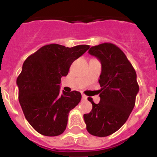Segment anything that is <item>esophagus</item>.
I'll use <instances>...</instances> for the list:
<instances>
[{"mask_svg": "<svg viewBox=\"0 0 157 157\" xmlns=\"http://www.w3.org/2000/svg\"><path fill=\"white\" fill-rule=\"evenodd\" d=\"M82 98H83L84 100H86V99H87V96L85 95V94H82Z\"/></svg>", "mask_w": 157, "mask_h": 157, "instance_id": "esophagus-1", "label": "esophagus"}]
</instances>
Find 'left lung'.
I'll return each instance as SVG.
<instances>
[{
	"mask_svg": "<svg viewBox=\"0 0 157 157\" xmlns=\"http://www.w3.org/2000/svg\"><path fill=\"white\" fill-rule=\"evenodd\" d=\"M89 54L99 59L100 102L93 99L92 110L84 115L87 131L92 135L106 137L118 130L129 118L135 105L139 86L136 71L119 47L112 43L92 46Z\"/></svg>",
	"mask_w": 157,
	"mask_h": 157,
	"instance_id": "8db88e82",
	"label": "left lung"
}]
</instances>
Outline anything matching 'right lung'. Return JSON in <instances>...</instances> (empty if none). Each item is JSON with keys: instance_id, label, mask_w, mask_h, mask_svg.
I'll return each instance as SVG.
<instances>
[{"instance_id": "right-lung-1", "label": "right lung", "mask_w": 157, "mask_h": 157, "mask_svg": "<svg viewBox=\"0 0 157 157\" xmlns=\"http://www.w3.org/2000/svg\"><path fill=\"white\" fill-rule=\"evenodd\" d=\"M90 45L65 47L50 44L31 54L17 78L18 101L29 124L45 136H58L66 129L69 112L80 103L78 91L60 92L62 76Z\"/></svg>"}]
</instances>
